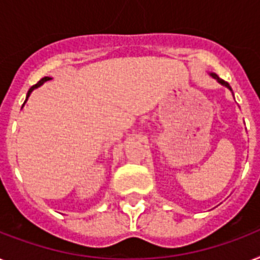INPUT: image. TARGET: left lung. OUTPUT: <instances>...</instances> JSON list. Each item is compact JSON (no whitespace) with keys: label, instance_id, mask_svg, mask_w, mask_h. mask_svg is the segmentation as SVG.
<instances>
[{"label":"left lung","instance_id":"obj_1","mask_svg":"<svg viewBox=\"0 0 260 260\" xmlns=\"http://www.w3.org/2000/svg\"><path fill=\"white\" fill-rule=\"evenodd\" d=\"M210 75L212 76V77H214L215 80H218V82H220L221 85H224L225 88H229L230 90H233V89H231V86H230V84H229V82H227V81H224V80H221L220 77H219V76L216 75V73H210Z\"/></svg>","mask_w":260,"mask_h":260}]
</instances>
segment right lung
I'll return each instance as SVG.
<instances>
[{
	"label": "right lung",
	"mask_w": 260,
	"mask_h": 260,
	"mask_svg": "<svg viewBox=\"0 0 260 260\" xmlns=\"http://www.w3.org/2000/svg\"><path fill=\"white\" fill-rule=\"evenodd\" d=\"M48 80H50V77H44V79H41V80H40V81L37 82V84H36V85H33V86H31L30 89L27 90V94H26V100H27V97L30 96V93H31V92H33V90L36 89V88H39V86H41L42 84H44V82H45V81H48ZM26 100H25V103H26ZM25 103H24V104H25Z\"/></svg>",
	"instance_id": "add662e5"
}]
</instances>
